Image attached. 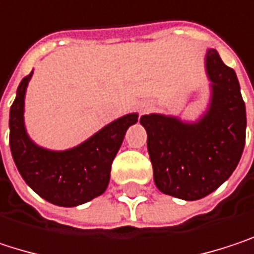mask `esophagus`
Instances as JSON below:
<instances>
[{
	"mask_svg": "<svg viewBox=\"0 0 254 254\" xmlns=\"http://www.w3.org/2000/svg\"><path fill=\"white\" fill-rule=\"evenodd\" d=\"M147 108H149L147 105H140V111H142V112L147 111Z\"/></svg>",
	"mask_w": 254,
	"mask_h": 254,
	"instance_id": "esophagus-1",
	"label": "esophagus"
}]
</instances>
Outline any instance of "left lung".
I'll list each match as a JSON object with an SVG mask.
<instances>
[{
	"instance_id": "left-lung-1",
	"label": "left lung",
	"mask_w": 254,
	"mask_h": 254,
	"mask_svg": "<svg viewBox=\"0 0 254 254\" xmlns=\"http://www.w3.org/2000/svg\"><path fill=\"white\" fill-rule=\"evenodd\" d=\"M205 68L210 99L197 121L164 114L140 118L156 187L183 200H199L225 183L237 168L246 143V105L236 71L212 48Z\"/></svg>"
}]
</instances>
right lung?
I'll list each match as a JSON object with an SVG mask.
<instances>
[{"label": "right lung", "mask_w": 254, "mask_h": 254, "mask_svg": "<svg viewBox=\"0 0 254 254\" xmlns=\"http://www.w3.org/2000/svg\"><path fill=\"white\" fill-rule=\"evenodd\" d=\"M33 71L20 81L10 108V149L26 184L57 206L73 207L101 196L110 183L111 165L136 112L123 115L87 140L65 150H51L33 142L24 126V96Z\"/></svg>", "instance_id": "obj_1"}]
</instances>
